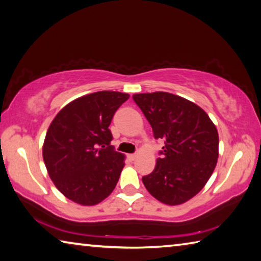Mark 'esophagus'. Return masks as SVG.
<instances>
[{"instance_id": "1", "label": "esophagus", "mask_w": 261, "mask_h": 261, "mask_svg": "<svg viewBox=\"0 0 261 261\" xmlns=\"http://www.w3.org/2000/svg\"><path fill=\"white\" fill-rule=\"evenodd\" d=\"M129 159L132 160V161H135L137 159V154H130L129 155Z\"/></svg>"}]
</instances>
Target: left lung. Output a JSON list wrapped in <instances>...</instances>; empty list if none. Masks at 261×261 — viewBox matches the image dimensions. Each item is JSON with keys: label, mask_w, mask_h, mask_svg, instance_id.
I'll return each instance as SVG.
<instances>
[{"label": "left lung", "mask_w": 261, "mask_h": 261, "mask_svg": "<svg viewBox=\"0 0 261 261\" xmlns=\"http://www.w3.org/2000/svg\"><path fill=\"white\" fill-rule=\"evenodd\" d=\"M164 146L153 172L143 177L147 191L168 205H179L205 186L217 165L219 136L196 103L169 92L132 96Z\"/></svg>", "instance_id": "1"}]
</instances>
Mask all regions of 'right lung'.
<instances>
[{"label":"right lung","mask_w":261,"mask_h":261,"mask_svg":"<svg viewBox=\"0 0 261 261\" xmlns=\"http://www.w3.org/2000/svg\"><path fill=\"white\" fill-rule=\"evenodd\" d=\"M129 94L99 91L67 103L46 131L43 161L58 191L80 205H96L114 191L125 156L114 150L110 124Z\"/></svg>","instance_id":"add662e5"}]
</instances>
